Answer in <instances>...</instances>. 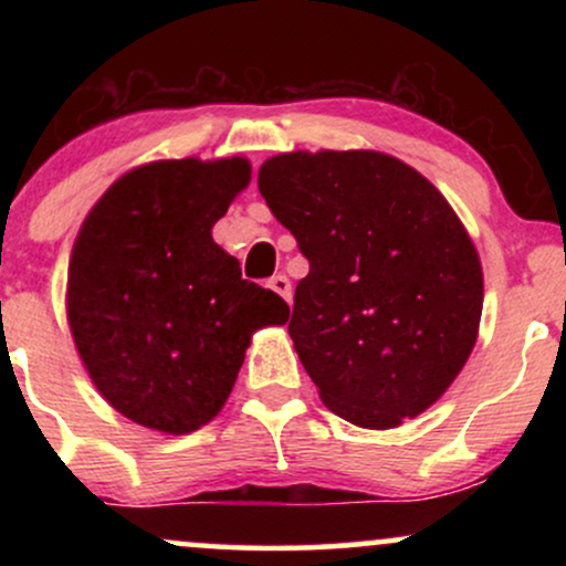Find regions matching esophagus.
<instances>
[{"mask_svg":"<svg viewBox=\"0 0 566 566\" xmlns=\"http://www.w3.org/2000/svg\"><path fill=\"white\" fill-rule=\"evenodd\" d=\"M269 287L274 290L276 295H282L284 301L292 303V284H290V279H287V276H284V274H276V276H271Z\"/></svg>","mask_w":566,"mask_h":566,"instance_id":"34e87169","label":"esophagus"}]
</instances>
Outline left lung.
Listing matches in <instances>:
<instances>
[{
	"label": "left lung",
	"mask_w": 566,
	"mask_h": 566,
	"mask_svg": "<svg viewBox=\"0 0 566 566\" xmlns=\"http://www.w3.org/2000/svg\"><path fill=\"white\" fill-rule=\"evenodd\" d=\"M258 188L297 239L290 337L324 407L386 431L444 396L479 337L484 274L431 180L391 154L290 151Z\"/></svg>",
	"instance_id": "1"
}]
</instances>
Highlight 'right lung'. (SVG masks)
Returning a JSON list of instances; mask_svg holds the SVG:
<instances>
[{
  "mask_svg": "<svg viewBox=\"0 0 566 566\" xmlns=\"http://www.w3.org/2000/svg\"><path fill=\"white\" fill-rule=\"evenodd\" d=\"M250 178L244 157L148 161L114 180L76 233L71 337L103 399L133 423L170 437L207 426L252 335L290 319L212 239Z\"/></svg>",
  "mask_w": 566,
  "mask_h": 566,
  "instance_id": "add662e5",
  "label": "right lung"
}]
</instances>
